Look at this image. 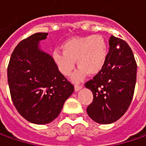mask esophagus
<instances>
[{"mask_svg":"<svg viewBox=\"0 0 146 146\" xmlns=\"http://www.w3.org/2000/svg\"><path fill=\"white\" fill-rule=\"evenodd\" d=\"M83 86L82 85H79V84H76L75 85V90H76V92H78V91H80V89H81Z\"/></svg>","mask_w":146,"mask_h":146,"instance_id":"obj_1","label":"esophagus"}]
</instances>
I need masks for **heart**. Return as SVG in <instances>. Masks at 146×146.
I'll return each mask as SVG.
<instances>
[{
  "label": "heart",
  "mask_w": 146,
  "mask_h": 146,
  "mask_svg": "<svg viewBox=\"0 0 146 146\" xmlns=\"http://www.w3.org/2000/svg\"><path fill=\"white\" fill-rule=\"evenodd\" d=\"M62 51L56 49L53 60L59 72L70 76L77 63L80 66L72 76L74 82L83 80L88 73L98 75L104 68L108 57V45L100 35H88L70 38L62 45Z\"/></svg>",
  "instance_id": "1"
}]
</instances>
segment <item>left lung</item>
<instances>
[{
	"label": "left lung",
	"instance_id": "obj_1",
	"mask_svg": "<svg viewBox=\"0 0 146 146\" xmlns=\"http://www.w3.org/2000/svg\"><path fill=\"white\" fill-rule=\"evenodd\" d=\"M107 61L102 70L85 84L93 94L87 108L88 116L98 123L109 124L128 109L137 80V62L129 45L111 36Z\"/></svg>",
	"mask_w": 146,
	"mask_h": 146
}]
</instances>
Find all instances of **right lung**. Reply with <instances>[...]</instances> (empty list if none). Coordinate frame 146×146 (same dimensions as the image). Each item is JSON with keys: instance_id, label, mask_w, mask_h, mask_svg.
Listing matches in <instances>:
<instances>
[{"instance_id": "1", "label": "right lung", "mask_w": 146, "mask_h": 146, "mask_svg": "<svg viewBox=\"0 0 146 146\" xmlns=\"http://www.w3.org/2000/svg\"><path fill=\"white\" fill-rule=\"evenodd\" d=\"M48 33L38 32L19 43L7 69L10 95L25 119L46 124L60 114L74 86L58 70L53 58L43 51L40 41Z\"/></svg>"}]
</instances>
